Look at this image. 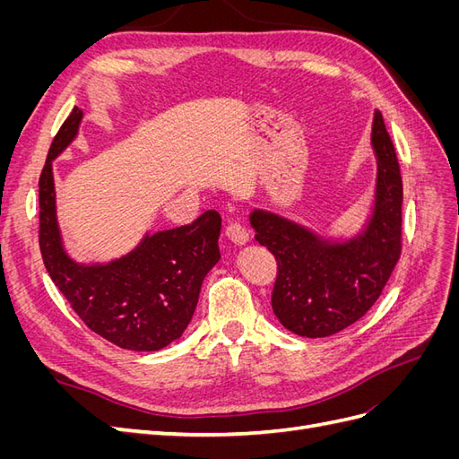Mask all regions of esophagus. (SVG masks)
I'll return each instance as SVG.
<instances>
[{
  "label": "esophagus",
  "instance_id": "1",
  "mask_svg": "<svg viewBox=\"0 0 459 459\" xmlns=\"http://www.w3.org/2000/svg\"><path fill=\"white\" fill-rule=\"evenodd\" d=\"M226 235L228 239L235 245L248 243V231L241 224H238V221H231V224L226 228Z\"/></svg>",
  "mask_w": 459,
  "mask_h": 459
}]
</instances>
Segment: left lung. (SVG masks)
<instances>
[{"label":"left lung","mask_w":459,"mask_h":459,"mask_svg":"<svg viewBox=\"0 0 459 459\" xmlns=\"http://www.w3.org/2000/svg\"><path fill=\"white\" fill-rule=\"evenodd\" d=\"M371 149L377 164L371 208L349 238H329L262 208L248 214L255 239L277 260L273 314L295 335L329 337L358 322L400 258L402 178L379 110L373 113Z\"/></svg>","instance_id":"1"}]
</instances>
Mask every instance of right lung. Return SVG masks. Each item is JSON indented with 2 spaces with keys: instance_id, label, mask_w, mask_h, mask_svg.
Returning <instances> with one entry per match:
<instances>
[{
  "instance_id": "obj_1",
  "label": "right lung",
  "mask_w": 459,
  "mask_h": 459,
  "mask_svg": "<svg viewBox=\"0 0 459 459\" xmlns=\"http://www.w3.org/2000/svg\"><path fill=\"white\" fill-rule=\"evenodd\" d=\"M84 110L74 107L49 147L39 178V251L53 283L93 333L120 349L155 352L184 335L206 273L220 260L216 211L193 224L145 231L126 255L78 262L66 253L57 218L53 160L71 145Z\"/></svg>"
}]
</instances>
